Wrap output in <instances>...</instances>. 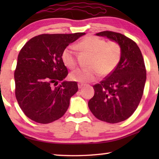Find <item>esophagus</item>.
Instances as JSON below:
<instances>
[{"label":"esophagus","instance_id":"esophagus-1","mask_svg":"<svg viewBox=\"0 0 159 159\" xmlns=\"http://www.w3.org/2000/svg\"><path fill=\"white\" fill-rule=\"evenodd\" d=\"M84 85H85V84L84 83H78V88H82V87H84Z\"/></svg>","mask_w":159,"mask_h":159}]
</instances>
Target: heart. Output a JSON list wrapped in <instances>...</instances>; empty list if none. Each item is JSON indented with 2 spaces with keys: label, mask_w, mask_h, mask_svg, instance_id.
Instances as JSON below:
<instances>
[{
  "label": "heart",
  "mask_w": 159,
  "mask_h": 159,
  "mask_svg": "<svg viewBox=\"0 0 159 159\" xmlns=\"http://www.w3.org/2000/svg\"><path fill=\"white\" fill-rule=\"evenodd\" d=\"M76 48L90 55L87 69H77L71 71V80L80 82L94 81L101 76H107L115 70L121 57V48L114 40L106 42L104 39L94 35L82 38ZM64 64L69 69H74L77 65V56L73 45L66 47L61 54Z\"/></svg>",
  "instance_id": "1"
}]
</instances>
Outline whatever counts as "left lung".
<instances>
[{
	"label": "left lung",
	"mask_w": 159,
	"mask_h": 159,
	"mask_svg": "<svg viewBox=\"0 0 159 159\" xmlns=\"http://www.w3.org/2000/svg\"><path fill=\"white\" fill-rule=\"evenodd\" d=\"M96 34L118 43L121 57L115 70L93 85L95 94L88 106L99 120L121 122L132 116L142 98L146 81L144 59L137 43L124 34L111 31Z\"/></svg>",
	"instance_id": "obj_1"
}]
</instances>
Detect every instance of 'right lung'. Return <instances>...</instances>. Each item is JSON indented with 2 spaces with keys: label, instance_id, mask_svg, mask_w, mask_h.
<instances>
[{
  "label": "right lung",
  "instance_id": "obj_1",
  "mask_svg": "<svg viewBox=\"0 0 159 159\" xmlns=\"http://www.w3.org/2000/svg\"><path fill=\"white\" fill-rule=\"evenodd\" d=\"M84 32L42 34L25 43L14 71L15 95L19 107L35 122L60 119L77 92V82L64 81L68 70L61 59L66 47Z\"/></svg>",
  "mask_w": 159,
  "mask_h": 159
}]
</instances>
